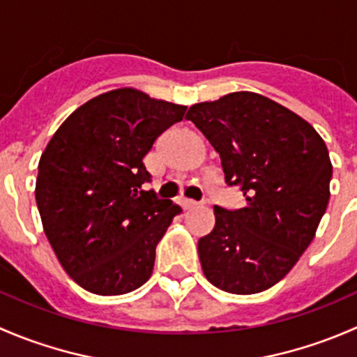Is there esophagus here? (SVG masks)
I'll list each match as a JSON object with an SVG mask.
<instances>
[{
	"mask_svg": "<svg viewBox=\"0 0 357 357\" xmlns=\"http://www.w3.org/2000/svg\"><path fill=\"white\" fill-rule=\"evenodd\" d=\"M183 204V208H186V211H190V208H195V207H199V202H195V200H190V199H185L181 202Z\"/></svg>",
	"mask_w": 357,
	"mask_h": 357,
	"instance_id": "obj_1",
	"label": "esophagus"
}]
</instances>
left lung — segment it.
<instances>
[{"label":"left lung","instance_id":"8db88e82","mask_svg":"<svg viewBox=\"0 0 357 357\" xmlns=\"http://www.w3.org/2000/svg\"><path fill=\"white\" fill-rule=\"evenodd\" d=\"M221 157L242 208L214 205L215 226L199 240L204 275L229 294L271 289L314 238L330 200L332 162L321 136L280 103L250 91L190 107Z\"/></svg>","mask_w":357,"mask_h":357}]
</instances>
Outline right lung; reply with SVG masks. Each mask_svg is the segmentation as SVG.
Masks as SVG:
<instances>
[{
	"instance_id": "obj_1",
	"label": "right lung",
	"mask_w": 357,
	"mask_h": 357,
	"mask_svg": "<svg viewBox=\"0 0 357 357\" xmlns=\"http://www.w3.org/2000/svg\"><path fill=\"white\" fill-rule=\"evenodd\" d=\"M185 112L114 89L72 112L50 139L36 202L60 264L84 290L122 295L152 276L157 243L181 208L143 190L152 178L143 157Z\"/></svg>"
}]
</instances>
